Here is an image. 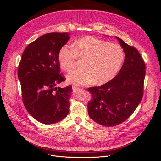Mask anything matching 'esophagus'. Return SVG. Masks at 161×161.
I'll return each instance as SVG.
<instances>
[{"label": "esophagus", "instance_id": "obj_1", "mask_svg": "<svg viewBox=\"0 0 161 161\" xmlns=\"http://www.w3.org/2000/svg\"><path fill=\"white\" fill-rule=\"evenodd\" d=\"M80 89V87L79 86H72V90L74 91H78Z\"/></svg>", "mask_w": 161, "mask_h": 161}]
</instances>
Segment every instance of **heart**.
Returning a JSON list of instances; mask_svg holds the SVG:
<instances>
[{"mask_svg":"<svg viewBox=\"0 0 161 161\" xmlns=\"http://www.w3.org/2000/svg\"><path fill=\"white\" fill-rule=\"evenodd\" d=\"M78 59L85 60V69L72 71L67 81L76 85L93 82L104 84L112 80L122 66L125 53L120 46L93 37H85L72 43V47L62 46L58 53L61 69L66 72L74 69Z\"/></svg>","mask_w":161,"mask_h":161,"instance_id":"1","label":"heart"}]
</instances>
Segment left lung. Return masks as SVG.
<instances>
[{
  "mask_svg": "<svg viewBox=\"0 0 161 161\" xmlns=\"http://www.w3.org/2000/svg\"><path fill=\"white\" fill-rule=\"evenodd\" d=\"M125 53L124 64L113 79L99 86L90 87V118L111 127L124 122L134 113L143 97L146 66L136 48L116 37Z\"/></svg>",
  "mask_w": 161,
  "mask_h": 161,
  "instance_id": "8db88e82",
  "label": "left lung"
}]
</instances>
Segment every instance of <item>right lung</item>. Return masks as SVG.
Segmentation results:
<instances>
[{
    "instance_id": "add662e5",
    "label": "right lung",
    "mask_w": 161,
    "mask_h": 161,
    "mask_svg": "<svg viewBox=\"0 0 161 161\" xmlns=\"http://www.w3.org/2000/svg\"><path fill=\"white\" fill-rule=\"evenodd\" d=\"M69 39L67 33L44 34L26 47L19 62L18 78L23 104L29 114L42 124L58 122L69 113L72 86L56 87L65 80L58 53Z\"/></svg>"
}]
</instances>
